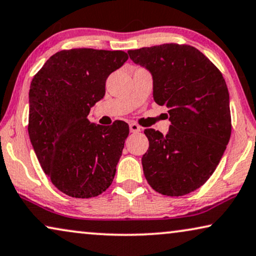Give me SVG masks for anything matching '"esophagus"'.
<instances>
[{"label":"esophagus","instance_id":"obj_1","mask_svg":"<svg viewBox=\"0 0 256 256\" xmlns=\"http://www.w3.org/2000/svg\"><path fill=\"white\" fill-rule=\"evenodd\" d=\"M129 129H130L132 132H138L140 130V127L135 122H132L130 124H129Z\"/></svg>","mask_w":256,"mask_h":256}]
</instances>
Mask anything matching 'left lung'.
<instances>
[{"mask_svg":"<svg viewBox=\"0 0 256 256\" xmlns=\"http://www.w3.org/2000/svg\"><path fill=\"white\" fill-rule=\"evenodd\" d=\"M149 70L154 99L166 106L168 132L146 129L149 150L142 157L146 179L156 192L182 196L206 184L231 136L230 96L218 68L195 47L178 44L128 50Z\"/></svg>","mask_w":256,"mask_h":256,"instance_id":"obj_1","label":"left lung"}]
</instances>
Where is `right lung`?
<instances>
[{
  "label": "right lung",
  "mask_w": 256,
  "mask_h": 256,
  "mask_svg": "<svg viewBox=\"0 0 256 256\" xmlns=\"http://www.w3.org/2000/svg\"><path fill=\"white\" fill-rule=\"evenodd\" d=\"M128 60L122 50L74 48L58 52L33 77L28 135L52 184L78 198L110 186L129 126L91 124V107L105 96L106 80Z\"/></svg>",
  "instance_id": "obj_1"
}]
</instances>
